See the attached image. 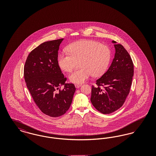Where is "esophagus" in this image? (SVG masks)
<instances>
[{
	"label": "esophagus",
	"instance_id": "1",
	"mask_svg": "<svg viewBox=\"0 0 156 156\" xmlns=\"http://www.w3.org/2000/svg\"><path fill=\"white\" fill-rule=\"evenodd\" d=\"M81 86V84H75V87L76 88H79Z\"/></svg>",
	"mask_w": 156,
	"mask_h": 156
}]
</instances>
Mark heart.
I'll use <instances>...</instances> for the list:
<instances>
[{
  "label": "heart",
  "instance_id": "heart-1",
  "mask_svg": "<svg viewBox=\"0 0 156 156\" xmlns=\"http://www.w3.org/2000/svg\"><path fill=\"white\" fill-rule=\"evenodd\" d=\"M68 52H59L57 62L64 71L71 72L76 61L79 62L81 68L72 73L69 76V81L81 83L92 75L98 76L103 74L111 58V51L106 45L88 40H83L68 45Z\"/></svg>",
  "mask_w": 156,
  "mask_h": 156
}]
</instances>
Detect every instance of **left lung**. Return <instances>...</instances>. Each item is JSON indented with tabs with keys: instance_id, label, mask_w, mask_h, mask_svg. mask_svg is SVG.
<instances>
[{
	"instance_id": "left-lung-1",
	"label": "left lung",
	"mask_w": 156,
	"mask_h": 156,
	"mask_svg": "<svg viewBox=\"0 0 156 156\" xmlns=\"http://www.w3.org/2000/svg\"><path fill=\"white\" fill-rule=\"evenodd\" d=\"M112 43H116L115 41ZM115 58L108 71L92 86L90 101L98 111L109 114L125 103L134 74L133 61L122 45L115 44Z\"/></svg>"
}]
</instances>
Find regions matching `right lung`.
<instances>
[{
	"label": "right lung",
	"instance_id": "obj_1",
	"mask_svg": "<svg viewBox=\"0 0 156 156\" xmlns=\"http://www.w3.org/2000/svg\"><path fill=\"white\" fill-rule=\"evenodd\" d=\"M63 38L46 41L29 54L24 67L27 87L41 111L53 118L65 114L73 101L76 88L73 83H65L57 62L58 51ZM65 85L62 90L60 86Z\"/></svg>",
	"mask_w": 156,
	"mask_h": 156
}]
</instances>
